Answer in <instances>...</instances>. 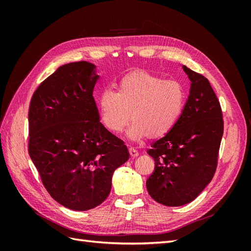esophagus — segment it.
I'll return each instance as SVG.
<instances>
[{
  "label": "esophagus",
  "instance_id": "34e87169",
  "mask_svg": "<svg viewBox=\"0 0 251 251\" xmlns=\"http://www.w3.org/2000/svg\"><path fill=\"white\" fill-rule=\"evenodd\" d=\"M128 153H130V156H131L132 158H135V157L138 156V151H136L135 149H133V148L128 149Z\"/></svg>",
  "mask_w": 251,
  "mask_h": 251
}]
</instances>
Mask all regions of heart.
Returning a JSON list of instances; mask_svg holds the SVG:
<instances>
[{"label":"heart","instance_id":"obj_1","mask_svg":"<svg viewBox=\"0 0 251 251\" xmlns=\"http://www.w3.org/2000/svg\"><path fill=\"white\" fill-rule=\"evenodd\" d=\"M185 104V91L177 80H164L146 71L128 73L118 81L117 92L103 88L97 96L100 121L105 130L120 134L130 120L127 137L139 141L159 138L176 126Z\"/></svg>","mask_w":251,"mask_h":251}]
</instances>
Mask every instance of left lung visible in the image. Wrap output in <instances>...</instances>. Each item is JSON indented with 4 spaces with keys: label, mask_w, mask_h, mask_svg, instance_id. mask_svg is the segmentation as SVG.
Returning a JSON list of instances; mask_svg holds the SVG:
<instances>
[{
    "label": "left lung",
    "mask_w": 251,
    "mask_h": 251,
    "mask_svg": "<svg viewBox=\"0 0 251 251\" xmlns=\"http://www.w3.org/2000/svg\"><path fill=\"white\" fill-rule=\"evenodd\" d=\"M189 95L173 130L151 144L155 170L147 180L150 196L166 206L195 200L214 177L223 136L222 110L207 78L182 66Z\"/></svg>",
    "instance_id": "1"
}]
</instances>
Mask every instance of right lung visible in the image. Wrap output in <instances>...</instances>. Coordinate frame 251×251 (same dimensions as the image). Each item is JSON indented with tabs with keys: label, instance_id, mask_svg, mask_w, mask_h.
<instances>
[{
	"label": "right lung",
	"instance_id": "1",
	"mask_svg": "<svg viewBox=\"0 0 251 251\" xmlns=\"http://www.w3.org/2000/svg\"><path fill=\"white\" fill-rule=\"evenodd\" d=\"M96 66H60L35 90L29 107L30 158L53 199L89 210L110 194L113 173L127 161L124 141L105 130L93 90Z\"/></svg>",
	"mask_w": 251,
	"mask_h": 251
}]
</instances>
